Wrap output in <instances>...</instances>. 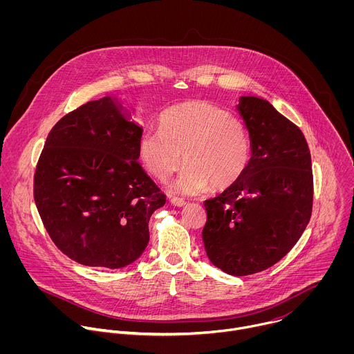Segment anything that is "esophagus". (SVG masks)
<instances>
[{
    "instance_id": "obj_1",
    "label": "esophagus",
    "mask_w": 354,
    "mask_h": 354,
    "mask_svg": "<svg viewBox=\"0 0 354 354\" xmlns=\"http://www.w3.org/2000/svg\"><path fill=\"white\" fill-rule=\"evenodd\" d=\"M169 201H171V205L172 206H175V207H183L186 203H185V200H182V198H178V197H171L169 198Z\"/></svg>"
}]
</instances>
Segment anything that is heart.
Wrapping results in <instances>:
<instances>
[{"label":"heart","instance_id":"b5f03b06","mask_svg":"<svg viewBox=\"0 0 354 354\" xmlns=\"http://www.w3.org/2000/svg\"><path fill=\"white\" fill-rule=\"evenodd\" d=\"M186 164L174 190L196 194L210 186L225 190L241 180L250 161V137L245 124L207 102H190L161 116L160 129H147L138 138L144 169L167 182Z\"/></svg>","mask_w":354,"mask_h":354}]
</instances>
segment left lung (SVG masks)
<instances>
[{
    "label": "left lung",
    "instance_id": "8db88e82",
    "mask_svg": "<svg viewBox=\"0 0 354 354\" xmlns=\"http://www.w3.org/2000/svg\"><path fill=\"white\" fill-rule=\"evenodd\" d=\"M252 141L241 180L205 201L203 242L210 262L232 276L262 272L297 243L313 213L311 154L302 131L265 99L238 105Z\"/></svg>",
    "mask_w": 354,
    "mask_h": 354
}]
</instances>
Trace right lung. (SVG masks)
Segmentation results:
<instances>
[{"mask_svg": "<svg viewBox=\"0 0 354 354\" xmlns=\"http://www.w3.org/2000/svg\"><path fill=\"white\" fill-rule=\"evenodd\" d=\"M141 134L106 96L67 113L46 138L35 203L48 236L77 263L124 268L149 241V217L167 196L137 161Z\"/></svg>", "mask_w": 354, "mask_h": 354, "instance_id": "1", "label": "right lung"}]
</instances>
